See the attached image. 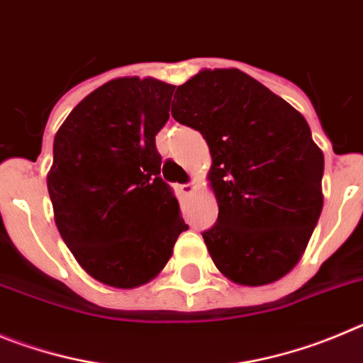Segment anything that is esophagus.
<instances>
[{
  "label": "esophagus",
  "mask_w": 363,
  "mask_h": 363,
  "mask_svg": "<svg viewBox=\"0 0 363 363\" xmlns=\"http://www.w3.org/2000/svg\"><path fill=\"white\" fill-rule=\"evenodd\" d=\"M179 188H181V191L184 195H191L195 191V184H194V182H188V184H181V186H179Z\"/></svg>",
  "instance_id": "1"
}]
</instances>
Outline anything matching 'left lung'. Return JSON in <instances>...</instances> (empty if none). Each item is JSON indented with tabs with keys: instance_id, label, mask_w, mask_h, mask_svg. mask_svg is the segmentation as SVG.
Instances as JSON below:
<instances>
[{
	"instance_id": "obj_1",
	"label": "left lung",
	"mask_w": 363,
	"mask_h": 363,
	"mask_svg": "<svg viewBox=\"0 0 363 363\" xmlns=\"http://www.w3.org/2000/svg\"><path fill=\"white\" fill-rule=\"evenodd\" d=\"M172 116L199 130L218 218L204 231L222 275L266 286L302 259L324 195V153L291 104L238 68L201 70L177 86Z\"/></svg>"
}]
</instances>
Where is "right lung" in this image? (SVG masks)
<instances>
[{
	"mask_svg": "<svg viewBox=\"0 0 363 363\" xmlns=\"http://www.w3.org/2000/svg\"><path fill=\"white\" fill-rule=\"evenodd\" d=\"M174 84L117 77L88 94L54 137L55 226L92 279L133 289L159 275L188 226L161 179L155 135Z\"/></svg>",
	"mask_w": 363,
	"mask_h": 363,
	"instance_id": "right-lung-1",
	"label": "right lung"
}]
</instances>
